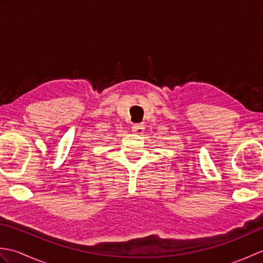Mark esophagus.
Listing matches in <instances>:
<instances>
[{
    "mask_svg": "<svg viewBox=\"0 0 263 263\" xmlns=\"http://www.w3.org/2000/svg\"><path fill=\"white\" fill-rule=\"evenodd\" d=\"M143 131H144L143 124H135L132 126V132L136 133V135H142Z\"/></svg>",
    "mask_w": 263,
    "mask_h": 263,
    "instance_id": "1",
    "label": "esophagus"
}]
</instances>
